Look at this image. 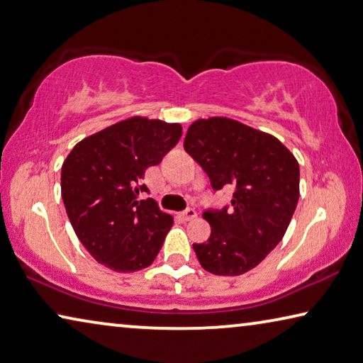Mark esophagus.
<instances>
[{
    "instance_id": "esophagus-1",
    "label": "esophagus",
    "mask_w": 363,
    "mask_h": 363,
    "mask_svg": "<svg viewBox=\"0 0 363 363\" xmlns=\"http://www.w3.org/2000/svg\"><path fill=\"white\" fill-rule=\"evenodd\" d=\"M181 218H182L184 221H192L194 218H197V211L192 210V208H189V210L181 213Z\"/></svg>"
}]
</instances>
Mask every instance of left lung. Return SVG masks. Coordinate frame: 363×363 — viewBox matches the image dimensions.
I'll use <instances>...</instances> for the list:
<instances>
[{
  "mask_svg": "<svg viewBox=\"0 0 363 363\" xmlns=\"http://www.w3.org/2000/svg\"><path fill=\"white\" fill-rule=\"evenodd\" d=\"M184 150L208 174L211 187L234 186L233 208L205 211L210 239L194 244L202 268L239 276L255 268L284 238L298 202V163L274 135L223 116L197 119Z\"/></svg>",
  "mask_w": 363,
  "mask_h": 363,
  "instance_id": "1",
  "label": "left lung"
}]
</instances>
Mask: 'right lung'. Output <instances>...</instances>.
<instances>
[{
    "label": "right lung",
    "instance_id": "obj_1",
    "mask_svg": "<svg viewBox=\"0 0 363 363\" xmlns=\"http://www.w3.org/2000/svg\"><path fill=\"white\" fill-rule=\"evenodd\" d=\"M182 125L132 116L80 140L61 168V197L69 221L89 254L118 273L150 267L172 216L142 184L147 168L158 164L179 142Z\"/></svg>",
    "mask_w": 363,
    "mask_h": 363
}]
</instances>
